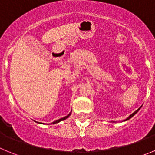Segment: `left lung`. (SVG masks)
Segmentation results:
<instances>
[{
    "instance_id": "left-lung-1",
    "label": "left lung",
    "mask_w": 155,
    "mask_h": 155,
    "mask_svg": "<svg viewBox=\"0 0 155 155\" xmlns=\"http://www.w3.org/2000/svg\"><path fill=\"white\" fill-rule=\"evenodd\" d=\"M140 108H141V107H140V108H139V109H137V110H136V111H135V112H134V113H132V114H131V115H130V116H129L128 118H127V119H126V120H124V121H127V120H130V118H131V117H133V116H134V115L136 114V113H137L138 111H139V110H140Z\"/></svg>"
}]
</instances>
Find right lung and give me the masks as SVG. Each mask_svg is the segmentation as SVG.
<instances>
[{
    "instance_id": "obj_1",
    "label": "right lung",
    "mask_w": 155,
    "mask_h": 155,
    "mask_svg": "<svg viewBox=\"0 0 155 155\" xmlns=\"http://www.w3.org/2000/svg\"><path fill=\"white\" fill-rule=\"evenodd\" d=\"M71 113H70V114H68V116H64V118L59 119V120H56V121L53 122V123H52V124H57V123H59V122H61V121H63V120H66V119H67V118H68V117H69V116H70V115H71Z\"/></svg>"
}]
</instances>
